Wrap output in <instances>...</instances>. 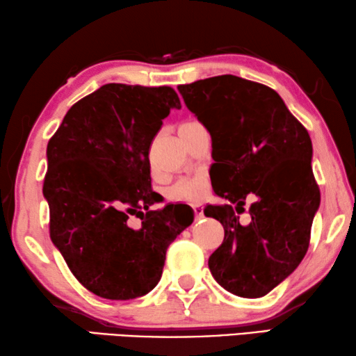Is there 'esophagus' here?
Returning a JSON list of instances; mask_svg holds the SVG:
<instances>
[{
	"instance_id": "obj_1",
	"label": "esophagus",
	"mask_w": 356,
	"mask_h": 356,
	"mask_svg": "<svg viewBox=\"0 0 356 356\" xmlns=\"http://www.w3.org/2000/svg\"><path fill=\"white\" fill-rule=\"evenodd\" d=\"M192 209H194V214H195L197 220L203 219V207L200 205V203H195V205H192Z\"/></svg>"
}]
</instances>
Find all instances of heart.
<instances>
[{"mask_svg": "<svg viewBox=\"0 0 356 356\" xmlns=\"http://www.w3.org/2000/svg\"><path fill=\"white\" fill-rule=\"evenodd\" d=\"M194 121H184V123L179 124V127H184ZM207 188V181L205 178L202 177H194V178H186L178 181L170 189V197L175 200H184V202H194L199 200L203 195Z\"/></svg>", "mask_w": 356, "mask_h": 356, "instance_id": "1", "label": "heart"}]
</instances>
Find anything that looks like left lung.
<instances>
[{"label":"left lung","mask_w":356,"mask_h":356,"mask_svg":"<svg viewBox=\"0 0 356 356\" xmlns=\"http://www.w3.org/2000/svg\"><path fill=\"white\" fill-rule=\"evenodd\" d=\"M178 91L211 136L213 188L227 200L205 208L224 227L209 271L230 293L260 298L292 275L309 248L320 205L311 137L281 96L257 81L218 75ZM248 195L256 197L251 220L240 225Z\"/></svg>","instance_id":"obj_1"}]
</instances>
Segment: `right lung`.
I'll list each match as a JSON object with an SVG mask.
<instances>
[{
  "label": "right lung",
  "instance_id": "1",
  "mask_svg": "<svg viewBox=\"0 0 356 356\" xmlns=\"http://www.w3.org/2000/svg\"><path fill=\"white\" fill-rule=\"evenodd\" d=\"M181 108L170 86L107 83L69 108L47 145L50 238L77 281L101 298L132 300L159 282L170 243L189 227L186 205L151 211L149 147ZM143 219L137 229L129 218Z\"/></svg>",
  "mask_w": 356,
  "mask_h": 356
}]
</instances>
